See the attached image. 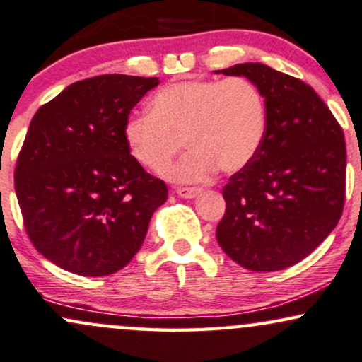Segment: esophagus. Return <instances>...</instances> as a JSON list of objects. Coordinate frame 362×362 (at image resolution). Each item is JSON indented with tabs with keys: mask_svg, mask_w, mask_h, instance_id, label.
<instances>
[{
	"mask_svg": "<svg viewBox=\"0 0 362 362\" xmlns=\"http://www.w3.org/2000/svg\"><path fill=\"white\" fill-rule=\"evenodd\" d=\"M175 192L182 199H195L202 192V189H199V187H177Z\"/></svg>",
	"mask_w": 362,
	"mask_h": 362,
	"instance_id": "obj_1",
	"label": "esophagus"
}]
</instances>
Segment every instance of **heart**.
<instances>
[{"mask_svg": "<svg viewBox=\"0 0 362 362\" xmlns=\"http://www.w3.org/2000/svg\"><path fill=\"white\" fill-rule=\"evenodd\" d=\"M268 126L264 95L245 77L182 81L150 99V112H132L123 126L134 162L158 172L180 148L190 150L163 172L173 182L206 180L217 168L238 172L258 153Z\"/></svg>", "mask_w": 362, "mask_h": 362, "instance_id": "heart-1", "label": "heart"}]
</instances>
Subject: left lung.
<instances>
[{
	"label": "left lung",
	"mask_w": 362,
	"mask_h": 362,
	"mask_svg": "<svg viewBox=\"0 0 362 362\" xmlns=\"http://www.w3.org/2000/svg\"><path fill=\"white\" fill-rule=\"evenodd\" d=\"M214 72L256 84L268 112L258 153L223 190L217 243L251 272L285 269L310 255L341 219L342 128L310 86L268 65L246 62Z\"/></svg>",
	"instance_id": "1"
}]
</instances>
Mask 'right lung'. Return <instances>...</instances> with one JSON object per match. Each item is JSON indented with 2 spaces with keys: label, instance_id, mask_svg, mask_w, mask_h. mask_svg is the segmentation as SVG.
<instances>
[{
  "label": "right lung",
  "instance_id": "right-lung-1",
  "mask_svg": "<svg viewBox=\"0 0 362 362\" xmlns=\"http://www.w3.org/2000/svg\"><path fill=\"white\" fill-rule=\"evenodd\" d=\"M158 84V77H90L65 87L32 117L15 192L33 246L59 268L111 275L145 241L168 190L134 162L123 126Z\"/></svg>",
  "mask_w": 362,
  "mask_h": 362
}]
</instances>
